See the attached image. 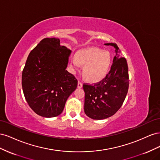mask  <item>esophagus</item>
I'll use <instances>...</instances> for the list:
<instances>
[{
    "label": "esophagus",
    "mask_w": 160,
    "mask_h": 160,
    "mask_svg": "<svg viewBox=\"0 0 160 160\" xmlns=\"http://www.w3.org/2000/svg\"><path fill=\"white\" fill-rule=\"evenodd\" d=\"M83 87V83L80 81H78V84H77V88H81Z\"/></svg>",
    "instance_id": "1"
}]
</instances>
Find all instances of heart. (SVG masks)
<instances>
[{
  "label": "heart",
  "mask_w": 160,
  "mask_h": 160,
  "mask_svg": "<svg viewBox=\"0 0 160 160\" xmlns=\"http://www.w3.org/2000/svg\"><path fill=\"white\" fill-rule=\"evenodd\" d=\"M111 62L109 53L97 48L79 51L77 57H72L71 60V67L75 70L78 69L80 65L85 66L84 78L91 83H96L104 78L109 70Z\"/></svg>",
  "instance_id": "b5f03b06"
}]
</instances>
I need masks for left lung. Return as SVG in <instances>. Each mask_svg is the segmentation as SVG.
I'll use <instances>...</instances> for the list:
<instances>
[{"label": "left lung", "mask_w": 160, "mask_h": 160, "mask_svg": "<svg viewBox=\"0 0 160 160\" xmlns=\"http://www.w3.org/2000/svg\"><path fill=\"white\" fill-rule=\"evenodd\" d=\"M113 46L115 55L111 70L98 83H84V111L93 119H104L113 115L122 107L129 88V75L127 61L121 57V51L115 43H105Z\"/></svg>", "instance_id": "8db88e82"}]
</instances>
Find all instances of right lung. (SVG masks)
I'll return each instance as SVG.
<instances>
[{"label":"right lung","instance_id":"right-lung-1","mask_svg":"<svg viewBox=\"0 0 160 160\" xmlns=\"http://www.w3.org/2000/svg\"><path fill=\"white\" fill-rule=\"evenodd\" d=\"M71 50L59 38H45L28 55L22 73V88L30 108L38 115H60L77 87V80L66 70Z\"/></svg>","mask_w":160,"mask_h":160}]
</instances>
